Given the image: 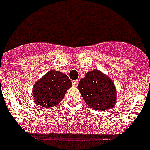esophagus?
I'll return each instance as SVG.
<instances>
[{
	"label": "esophagus",
	"mask_w": 150,
	"mask_h": 150,
	"mask_svg": "<svg viewBox=\"0 0 150 150\" xmlns=\"http://www.w3.org/2000/svg\"><path fill=\"white\" fill-rule=\"evenodd\" d=\"M72 83H73V86H74V87H77V86H78V83H79V81H78V80H74V81L72 82Z\"/></svg>",
	"instance_id": "esophagus-1"
}]
</instances>
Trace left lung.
I'll list each match as a JSON object with an SVG mask.
<instances>
[{
	"label": "left lung",
	"mask_w": 150,
	"mask_h": 150,
	"mask_svg": "<svg viewBox=\"0 0 150 150\" xmlns=\"http://www.w3.org/2000/svg\"><path fill=\"white\" fill-rule=\"evenodd\" d=\"M84 102L94 110L109 109L116 104L117 90L113 81L98 70L86 73L78 84Z\"/></svg>",
	"instance_id": "obj_1"
}]
</instances>
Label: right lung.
I'll return each mask as SVG.
<instances>
[{
	"label": "right lung",
	"instance_id": "1",
	"mask_svg": "<svg viewBox=\"0 0 150 150\" xmlns=\"http://www.w3.org/2000/svg\"><path fill=\"white\" fill-rule=\"evenodd\" d=\"M71 86V80L67 75L52 70L34 84L32 93L34 103L44 108L57 106Z\"/></svg>",
	"mask_w": 150,
	"mask_h": 150
}]
</instances>
